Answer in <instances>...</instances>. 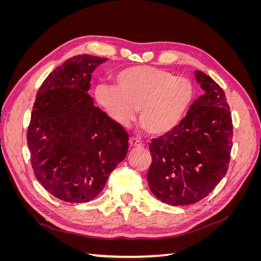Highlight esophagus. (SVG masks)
Wrapping results in <instances>:
<instances>
[{
  "label": "esophagus",
  "mask_w": 261,
  "mask_h": 261,
  "mask_svg": "<svg viewBox=\"0 0 261 261\" xmlns=\"http://www.w3.org/2000/svg\"><path fill=\"white\" fill-rule=\"evenodd\" d=\"M129 146L133 147V148H143L144 144L141 143L140 140L132 137V138H129Z\"/></svg>",
  "instance_id": "obj_1"
}]
</instances>
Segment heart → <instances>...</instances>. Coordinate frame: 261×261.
Returning a JSON list of instances; mask_svg holds the SVG:
<instances>
[{
    "label": "heart",
    "instance_id": "b5f03b06",
    "mask_svg": "<svg viewBox=\"0 0 261 261\" xmlns=\"http://www.w3.org/2000/svg\"><path fill=\"white\" fill-rule=\"evenodd\" d=\"M114 80L115 85L100 83L94 87L93 97L98 106L122 127L132 123L138 109L141 125L152 135H164L174 129L194 99L191 82L161 68L126 67L118 70Z\"/></svg>",
    "mask_w": 261,
    "mask_h": 261
}]
</instances>
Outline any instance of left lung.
<instances>
[{"instance_id":"8db88e82","label":"left lung","mask_w":261,"mask_h":261,"mask_svg":"<svg viewBox=\"0 0 261 261\" xmlns=\"http://www.w3.org/2000/svg\"><path fill=\"white\" fill-rule=\"evenodd\" d=\"M204 91L174 129L149 144L150 191L162 202L185 206L207 197L224 177L233 145V124L223 89L200 70Z\"/></svg>"}]
</instances>
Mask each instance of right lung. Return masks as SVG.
<instances>
[{"label":"right lung","mask_w":261,"mask_h":261,"mask_svg":"<svg viewBox=\"0 0 261 261\" xmlns=\"http://www.w3.org/2000/svg\"><path fill=\"white\" fill-rule=\"evenodd\" d=\"M107 58L65 61L39 88L27 130L37 179L67 202H88L103 189L128 150V134L90 97L91 74Z\"/></svg>","instance_id":"add662e5"}]
</instances>
